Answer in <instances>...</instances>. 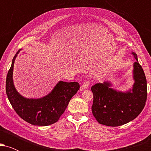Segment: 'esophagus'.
I'll return each mask as SVG.
<instances>
[{
	"instance_id": "34e87169",
	"label": "esophagus",
	"mask_w": 151,
	"mask_h": 151,
	"mask_svg": "<svg viewBox=\"0 0 151 151\" xmlns=\"http://www.w3.org/2000/svg\"><path fill=\"white\" fill-rule=\"evenodd\" d=\"M89 85H90V83H89V81H84V82L83 83L82 86H81V90H83V89H86V88L89 87Z\"/></svg>"
}]
</instances>
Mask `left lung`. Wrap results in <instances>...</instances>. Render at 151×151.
Returning <instances> with one entry per match:
<instances>
[{
    "label": "left lung",
    "instance_id": "1",
    "mask_svg": "<svg viewBox=\"0 0 151 151\" xmlns=\"http://www.w3.org/2000/svg\"><path fill=\"white\" fill-rule=\"evenodd\" d=\"M136 60L133 65L135 83L132 91H117L109 82L97 83L91 86L93 92L92 114L102 125L119 126L133 121L141 113L147 99V81L137 55L132 52Z\"/></svg>",
    "mask_w": 151,
    "mask_h": 151
}]
</instances>
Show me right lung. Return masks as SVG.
Wrapping results in <instances>:
<instances>
[{
    "instance_id": "add662e5",
    "label": "right lung",
    "mask_w": 151,
    "mask_h": 151,
    "mask_svg": "<svg viewBox=\"0 0 151 151\" xmlns=\"http://www.w3.org/2000/svg\"><path fill=\"white\" fill-rule=\"evenodd\" d=\"M15 54L6 77V90L10 104L15 111L26 122L35 126H49L59 120L65 112L72 96L79 89L78 82L60 81L49 94L43 98L25 99L18 93L13 81Z\"/></svg>"
}]
</instances>
